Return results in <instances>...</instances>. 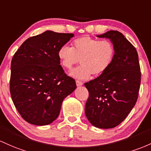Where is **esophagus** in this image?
Listing matches in <instances>:
<instances>
[{
  "label": "esophagus",
  "instance_id": "esophagus-1",
  "mask_svg": "<svg viewBox=\"0 0 151 151\" xmlns=\"http://www.w3.org/2000/svg\"><path fill=\"white\" fill-rule=\"evenodd\" d=\"M76 86H83V83L80 81H76Z\"/></svg>",
  "mask_w": 151,
  "mask_h": 151
}]
</instances>
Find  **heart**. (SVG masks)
<instances>
[{
  "label": "heart",
  "mask_w": 151,
  "mask_h": 151,
  "mask_svg": "<svg viewBox=\"0 0 151 151\" xmlns=\"http://www.w3.org/2000/svg\"><path fill=\"white\" fill-rule=\"evenodd\" d=\"M114 57L115 47L112 42L89 36L76 39L71 48L64 45L58 52V58L65 68L71 69L80 61L81 66L69 73V76L79 80H87L91 75L101 76L111 66Z\"/></svg>",
  "instance_id": "b5f03b06"
}]
</instances>
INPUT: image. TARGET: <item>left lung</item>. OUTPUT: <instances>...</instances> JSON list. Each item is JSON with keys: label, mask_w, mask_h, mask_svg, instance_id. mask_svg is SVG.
<instances>
[{"label": "left lung", "mask_w": 151, "mask_h": 151, "mask_svg": "<svg viewBox=\"0 0 151 151\" xmlns=\"http://www.w3.org/2000/svg\"><path fill=\"white\" fill-rule=\"evenodd\" d=\"M97 37L112 42L115 57L104 73L85 83L89 92L85 113L93 126L108 129L124 121L134 107L140 88V69L136 49L121 33L110 30Z\"/></svg>", "instance_id": "left-lung-1"}]
</instances>
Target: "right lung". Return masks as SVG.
<instances>
[{
    "instance_id": "obj_1",
    "label": "right lung",
    "mask_w": 151,
    "mask_h": 151,
    "mask_svg": "<svg viewBox=\"0 0 151 151\" xmlns=\"http://www.w3.org/2000/svg\"><path fill=\"white\" fill-rule=\"evenodd\" d=\"M74 36L45 30L23 42L11 61L10 91L25 121L50 124L58 117L64 98L76 88L60 65L58 52Z\"/></svg>"
}]
</instances>
